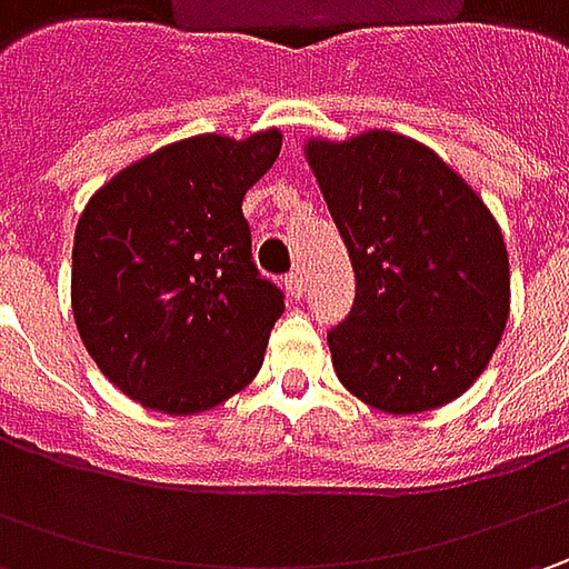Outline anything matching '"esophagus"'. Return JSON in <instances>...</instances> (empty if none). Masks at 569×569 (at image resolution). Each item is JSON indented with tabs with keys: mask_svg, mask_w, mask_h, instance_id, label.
<instances>
[{
	"mask_svg": "<svg viewBox=\"0 0 569 569\" xmlns=\"http://www.w3.org/2000/svg\"><path fill=\"white\" fill-rule=\"evenodd\" d=\"M284 288H288V295L300 300V297L307 295V278H303V272H300V269H295V272L284 274Z\"/></svg>",
	"mask_w": 569,
	"mask_h": 569,
	"instance_id": "esophagus-1",
	"label": "esophagus"
}]
</instances>
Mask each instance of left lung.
<instances>
[{"instance_id": "8db88e82", "label": "left lung", "mask_w": 569, "mask_h": 569, "mask_svg": "<svg viewBox=\"0 0 569 569\" xmlns=\"http://www.w3.org/2000/svg\"><path fill=\"white\" fill-rule=\"evenodd\" d=\"M355 269L351 313L329 329L341 386L389 415L459 399L510 317L503 233L427 144L386 129L307 144Z\"/></svg>"}]
</instances>
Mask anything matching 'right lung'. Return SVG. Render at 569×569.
I'll return each mask as SVG.
<instances>
[{
	"label": "right lung",
	"instance_id": "obj_1",
	"mask_svg": "<svg viewBox=\"0 0 569 569\" xmlns=\"http://www.w3.org/2000/svg\"><path fill=\"white\" fill-rule=\"evenodd\" d=\"M278 151V129L192 136L120 170L81 211L78 336L144 408L199 415L259 373L284 295L252 262L243 196Z\"/></svg>",
	"mask_w": 569,
	"mask_h": 569
}]
</instances>
